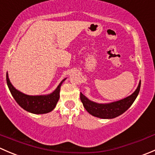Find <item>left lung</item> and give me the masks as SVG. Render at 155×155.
<instances>
[{"mask_svg": "<svg viewBox=\"0 0 155 155\" xmlns=\"http://www.w3.org/2000/svg\"><path fill=\"white\" fill-rule=\"evenodd\" d=\"M140 85H141V81H140L138 86L132 94L124 99L115 102L99 104L90 101L82 93H80V99L83 104V107L91 115L103 119H111L121 115L130 107L137 97L138 96L140 90Z\"/></svg>", "mask_w": 155, "mask_h": 155, "instance_id": "left-lung-1", "label": "left lung"}]
</instances>
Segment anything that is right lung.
<instances>
[{
	"label": "right lung",
	"mask_w": 155,
	"mask_h": 155,
	"mask_svg": "<svg viewBox=\"0 0 155 155\" xmlns=\"http://www.w3.org/2000/svg\"><path fill=\"white\" fill-rule=\"evenodd\" d=\"M66 79H63L51 93L34 96L25 94L17 90L10 82L8 73H7V83L12 96L22 109L33 114H46L54 109L60 97L61 86Z\"/></svg>",
	"instance_id": "1"
}]
</instances>
